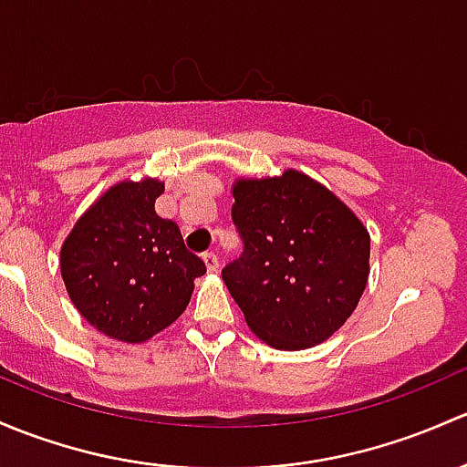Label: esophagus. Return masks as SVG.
<instances>
[{
    "label": "esophagus",
    "instance_id": "1",
    "mask_svg": "<svg viewBox=\"0 0 467 467\" xmlns=\"http://www.w3.org/2000/svg\"><path fill=\"white\" fill-rule=\"evenodd\" d=\"M202 258H204L206 269H209V272H218V254L204 252V254H202Z\"/></svg>",
    "mask_w": 467,
    "mask_h": 467
}]
</instances>
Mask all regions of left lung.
<instances>
[{"label": "left lung", "mask_w": 467, "mask_h": 467, "mask_svg": "<svg viewBox=\"0 0 467 467\" xmlns=\"http://www.w3.org/2000/svg\"><path fill=\"white\" fill-rule=\"evenodd\" d=\"M243 254L223 269L265 344L304 350L346 324L367 287L371 238L358 215L299 171L234 184Z\"/></svg>", "instance_id": "obj_1"}]
</instances>
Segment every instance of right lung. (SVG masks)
Segmentation results:
<instances>
[{
    "instance_id": "right-lung-1",
    "label": "right lung",
    "mask_w": 467,
    "mask_h": 467,
    "mask_svg": "<svg viewBox=\"0 0 467 467\" xmlns=\"http://www.w3.org/2000/svg\"><path fill=\"white\" fill-rule=\"evenodd\" d=\"M160 180L119 182L80 215L60 249V272L76 310L108 337L141 344L189 306L206 272L180 227L157 215Z\"/></svg>"
}]
</instances>
